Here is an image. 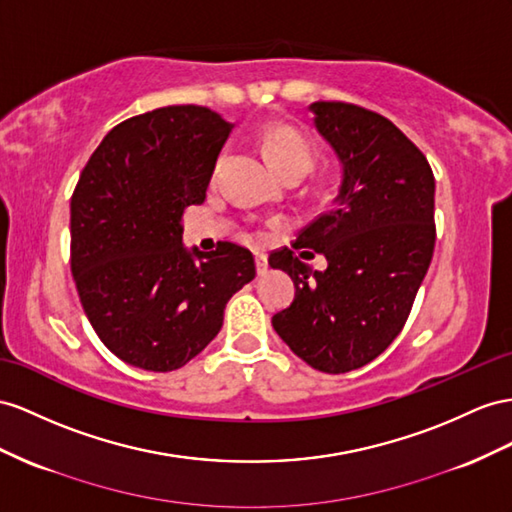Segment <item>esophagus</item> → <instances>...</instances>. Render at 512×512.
<instances>
[{
    "instance_id": "34e87169",
    "label": "esophagus",
    "mask_w": 512,
    "mask_h": 512,
    "mask_svg": "<svg viewBox=\"0 0 512 512\" xmlns=\"http://www.w3.org/2000/svg\"><path fill=\"white\" fill-rule=\"evenodd\" d=\"M255 264H257L259 274H266L268 272V255L264 251H255Z\"/></svg>"
}]
</instances>
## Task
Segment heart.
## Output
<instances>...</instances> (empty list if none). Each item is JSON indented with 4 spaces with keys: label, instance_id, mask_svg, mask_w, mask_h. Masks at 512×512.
Returning a JSON list of instances; mask_svg holds the SVG:
<instances>
[{
    "label": "heart",
    "instance_id": "heart-1",
    "mask_svg": "<svg viewBox=\"0 0 512 512\" xmlns=\"http://www.w3.org/2000/svg\"><path fill=\"white\" fill-rule=\"evenodd\" d=\"M264 147L279 175L290 173V170H307L309 173L313 166V151L309 142L292 129L268 131L264 138Z\"/></svg>",
    "mask_w": 512,
    "mask_h": 512
}]
</instances>
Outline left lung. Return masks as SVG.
<instances>
[{
    "mask_svg": "<svg viewBox=\"0 0 512 512\" xmlns=\"http://www.w3.org/2000/svg\"><path fill=\"white\" fill-rule=\"evenodd\" d=\"M307 110L342 179L294 248L322 253L329 266L311 270L290 248L270 255L268 264L296 285L294 303L272 326L311 368L344 374L385 352L409 318L435 251V177L385 116L342 101Z\"/></svg>",
    "mask_w": 512,
    "mask_h": 512,
    "instance_id": "left-lung-1",
    "label": "left lung"
}]
</instances>
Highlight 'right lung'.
<instances>
[{"instance_id": "obj_1", "label": "right lung", "mask_w": 512, "mask_h": 512, "mask_svg": "<svg viewBox=\"0 0 512 512\" xmlns=\"http://www.w3.org/2000/svg\"><path fill=\"white\" fill-rule=\"evenodd\" d=\"M233 125L209 108L168 106L116 125L71 199V272L88 322L110 352L173 372L222 326L229 298L255 279L253 253L186 248L183 209L201 205Z\"/></svg>"}]
</instances>
